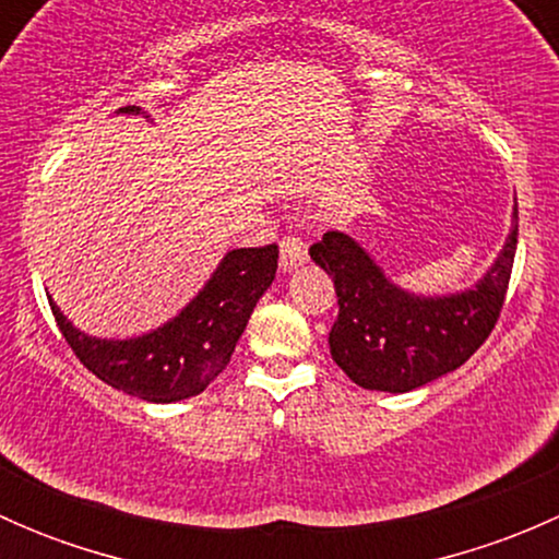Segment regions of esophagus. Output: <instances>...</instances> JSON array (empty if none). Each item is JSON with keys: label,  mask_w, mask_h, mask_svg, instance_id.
Masks as SVG:
<instances>
[{"label": "esophagus", "mask_w": 559, "mask_h": 559, "mask_svg": "<svg viewBox=\"0 0 559 559\" xmlns=\"http://www.w3.org/2000/svg\"><path fill=\"white\" fill-rule=\"evenodd\" d=\"M306 259H308V246L302 243L300 238H292L289 235V238L281 240V270H284V273L297 270Z\"/></svg>", "instance_id": "obj_1"}]
</instances>
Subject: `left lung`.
<instances>
[{"mask_svg":"<svg viewBox=\"0 0 559 559\" xmlns=\"http://www.w3.org/2000/svg\"><path fill=\"white\" fill-rule=\"evenodd\" d=\"M516 207L511 233L476 286L454 295H414L394 284L354 238L326 233L311 259L335 281L337 311L330 354L362 389L403 394L452 373L489 337L516 253Z\"/></svg>","mask_w":559,"mask_h":559,"instance_id":"left-lung-1","label":"left lung"}]
</instances>
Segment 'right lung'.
<instances>
[{
	"label": "right lung",
	"mask_w": 559,
	"mask_h": 559,
	"mask_svg": "<svg viewBox=\"0 0 559 559\" xmlns=\"http://www.w3.org/2000/svg\"><path fill=\"white\" fill-rule=\"evenodd\" d=\"M127 105L118 116H140ZM148 118V116H145ZM278 270V246L233 248L178 316L138 337H94L50 300L61 335L97 379L145 403L194 397L229 365L259 297Z\"/></svg>",
	"instance_id": "right-lung-1"
}]
</instances>
